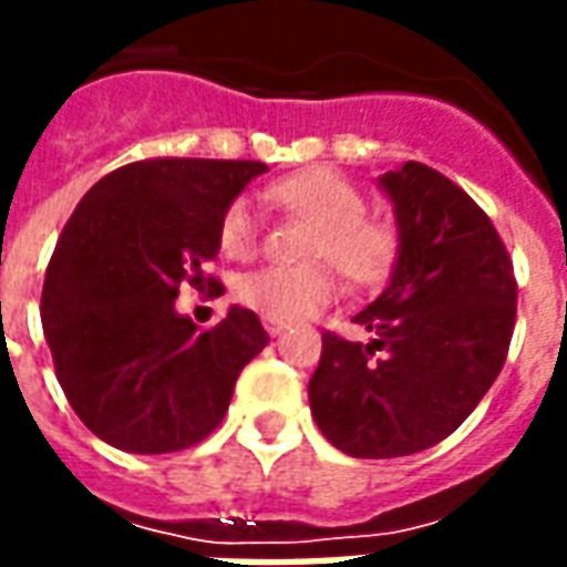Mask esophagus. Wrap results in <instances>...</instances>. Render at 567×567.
Wrapping results in <instances>:
<instances>
[{"mask_svg":"<svg viewBox=\"0 0 567 567\" xmlns=\"http://www.w3.org/2000/svg\"><path fill=\"white\" fill-rule=\"evenodd\" d=\"M264 330H267L270 337H282L285 330H288V324H285V321H276V318H264Z\"/></svg>","mask_w":567,"mask_h":567,"instance_id":"esophagus-1","label":"esophagus"}]
</instances>
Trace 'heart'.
<instances>
[{"instance_id": "heart-1", "label": "heart", "mask_w": 567, "mask_h": 567, "mask_svg": "<svg viewBox=\"0 0 567 567\" xmlns=\"http://www.w3.org/2000/svg\"><path fill=\"white\" fill-rule=\"evenodd\" d=\"M267 198L309 221L303 237V258H327L348 282L358 288L384 282L400 255V230L388 219L369 216L358 186L330 167H303L272 179ZM221 255L249 258L258 243V219L249 200H230L216 225ZM324 261L295 267H258L243 272L234 295L258 316L276 321H297L321 312L337 295V276Z\"/></svg>"}]
</instances>
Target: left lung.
<instances>
[{"label":"left lung","mask_w":567,"mask_h":567,"mask_svg":"<svg viewBox=\"0 0 567 567\" xmlns=\"http://www.w3.org/2000/svg\"><path fill=\"white\" fill-rule=\"evenodd\" d=\"M379 186L400 228L390 282L354 316L367 342L327 330L309 379L318 430L358 460L417 454L454 433L505 367L517 318L505 243L463 188L421 162Z\"/></svg>","instance_id":"8db88e82"}]
</instances>
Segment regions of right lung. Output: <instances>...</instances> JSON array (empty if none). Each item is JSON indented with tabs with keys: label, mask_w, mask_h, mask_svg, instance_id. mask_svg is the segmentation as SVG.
<instances>
[{
	"label": "right lung",
	"mask_w": 567,
	"mask_h": 567,
	"mask_svg": "<svg viewBox=\"0 0 567 567\" xmlns=\"http://www.w3.org/2000/svg\"><path fill=\"white\" fill-rule=\"evenodd\" d=\"M264 162L146 158L116 167L62 228L41 291V324L71 409L128 454H174L207 439L237 375L270 337L230 306L209 330L179 316V285L216 255L221 209Z\"/></svg>",
	"instance_id": "1"
}]
</instances>
